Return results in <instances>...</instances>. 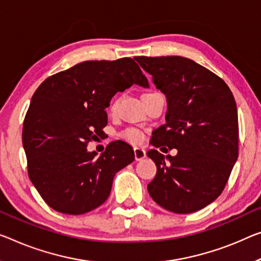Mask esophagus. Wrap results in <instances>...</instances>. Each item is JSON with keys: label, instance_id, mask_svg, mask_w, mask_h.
Returning <instances> with one entry per match:
<instances>
[{"label": "esophagus", "instance_id": "34e87169", "mask_svg": "<svg viewBox=\"0 0 261 261\" xmlns=\"http://www.w3.org/2000/svg\"><path fill=\"white\" fill-rule=\"evenodd\" d=\"M134 155L136 161H140V160L146 158V150L142 147H134Z\"/></svg>", "mask_w": 261, "mask_h": 261}]
</instances>
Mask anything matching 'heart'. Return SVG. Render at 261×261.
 Returning a JSON list of instances; mask_svg holds the SVG:
<instances>
[{
	"mask_svg": "<svg viewBox=\"0 0 261 261\" xmlns=\"http://www.w3.org/2000/svg\"><path fill=\"white\" fill-rule=\"evenodd\" d=\"M115 107H117V102H113L111 106V110L114 111ZM122 138L132 143H139L142 140V133L139 129H135V128H128L122 133Z\"/></svg>",
	"mask_w": 261,
	"mask_h": 261,
	"instance_id": "obj_1",
	"label": "heart"
}]
</instances>
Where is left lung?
<instances>
[{"instance_id":"left-lung-1","label":"left lung","mask_w":261,"mask_h":261,"mask_svg":"<svg viewBox=\"0 0 261 261\" xmlns=\"http://www.w3.org/2000/svg\"><path fill=\"white\" fill-rule=\"evenodd\" d=\"M135 61L167 98L166 123L151 144L177 149L175 156L148 151L158 168L148 192L168 211H198L222 194L238 159L233 94L222 78L189 58L140 56Z\"/></svg>"}]
</instances>
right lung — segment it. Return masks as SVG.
<instances>
[{
	"label": "right lung",
	"mask_w": 261,
	"mask_h": 261,
	"mask_svg": "<svg viewBox=\"0 0 261 261\" xmlns=\"http://www.w3.org/2000/svg\"><path fill=\"white\" fill-rule=\"evenodd\" d=\"M148 87L132 58L87 61L46 78L31 98L22 132L28 175L47 205L82 215L110 196L114 175L134 161L129 144L114 141L98 156L87 150L107 125L117 92Z\"/></svg>",
	"instance_id": "obj_1"
}]
</instances>
